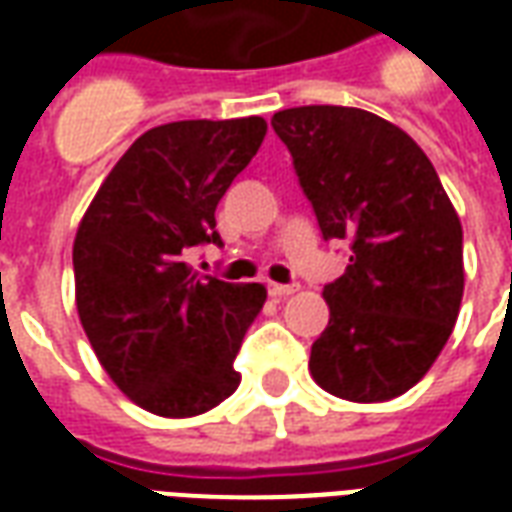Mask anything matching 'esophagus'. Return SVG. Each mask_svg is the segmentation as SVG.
I'll return each instance as SVG.
<instances>
[{
	"instance_id": "34e87169",
	"label": "esophagus",
	"mask_w": 512,
	"mask_h": 512,
	"mask_svg": "<svg viewBox=\"0 0 512 512\" xmlns=\"http://www.w3.org/2000/svg\"><path fill=\"white\" fill-rule=\"evenodd\" d=\"M296 290H299V285H279V282H271V285H268V293H271L274 299H285V296L296 293Z\"/></svg>"
}]
</instances>
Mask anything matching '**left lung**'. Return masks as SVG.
Segmentation results:
<instances>
[{"label": "left lung", "mask_w": 512, "mask_h": 512, "mask_svg": "<svg viewBox=\"0 0 512 512\" xmlns=\"http://www.w3.org/2000/svg\"><path fill=\"white\" fill-rule=\"evenodd\" d=\"M293 156L323 241H348L343 277L323 285L329 326L312 343L321 389L354 403L403 395L458 321L463 230L422 147L354 106L271 117Z\"/></svg>", "instance_id": "obj_1"}]
</instances>
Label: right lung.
<instances>
[{
	"label": "right lung",
	"instance_id": "obj_1",
	"mask_svg": "<svg viewBox=\"0 0 512 512\" xmlns=\"http://www.w3.org/2000/svg\"><path fill=\"white\" fill-rule=\"evenodd\" d=\"M266 136L263 117L180 120L128 147L73 241L76 310L109 378L158 417H197L241 384L235 356L266 288L189 268L222 246L216 205Z\"/></svg>",
	"mask_w": 512,
	"mask_h": 512
}]
</instances>
